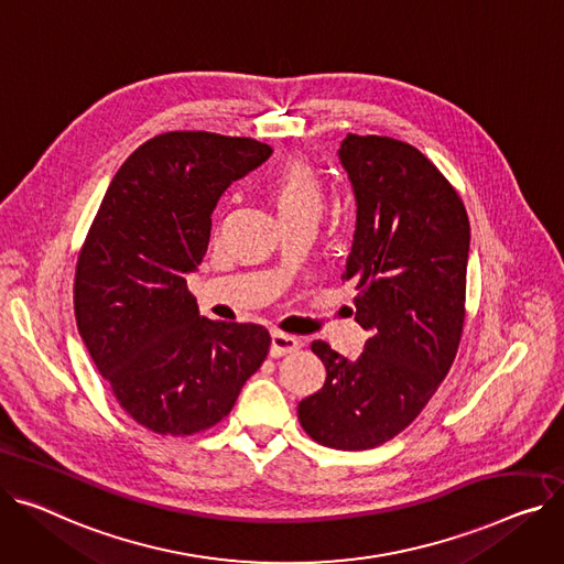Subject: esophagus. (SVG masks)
Segmentation results:
<instances>
[{"label": "esophagus", "instance_id": "esophagus-1", "mask_svg": "<svg viewBox=\"0 0 564 564\" xmlns=\"http://www.w3.org/2000/svg\"><path fill=\"white\" fill-rule=\"evenodd\" d=\"M299 347H302V340H299L296 335H290V333H283V330H274L272 333V349L270 354L276 358V356H285V354H292L296 351Z\"/></svg>", "mask_w": 564, "mask_h": 564}]
</instances>
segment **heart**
I'll use <instances>...</instances> for the list:
<instances>
[{
  "label": "heart",
  "mask_w": 564,
  "mask_h": 564,
  "mask_svg": "<svg viewBox=\"0 0 564 564\" xmlns=\"http://www.w3.org/2000/svg\"><path fill=\"white\" fill-rule=\"evenodd\" d=\"M270 195L279 217L311 215L317 217L324 204L322 183L317 174L302 161L285 163L270 183Z\"/></svg>",
  "instance_id": "b5f03b06"
}]
</instances>
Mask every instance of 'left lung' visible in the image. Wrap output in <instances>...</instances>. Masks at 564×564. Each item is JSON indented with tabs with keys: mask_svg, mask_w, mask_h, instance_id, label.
Listing matches in <instances>:
<instances>
[{
	"mask_svg": "<svg viewBox=\"0 0 564 564\" xmlns=\"http://www.w3.org/2000/svg\"><path fill=\"white\" fill-rule=\"evenodd\" d=\"M337 156L356 197L343 281L358 290L356 322L369 337L356 360L313 343L326 381L296 412L315 442L362 452L415 420L456 358L469 219L452 183L408 142L349 133Z\"/></svg>",
	"mask_w": 564,
	"mask_h": 564,
	"instance_id": "left-lung-1",
	"label": "left lung"
}]
</instances>
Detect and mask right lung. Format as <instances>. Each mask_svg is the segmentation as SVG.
Segmentation results:
<instances>
[{
  "label": "right lung",
  "instance_id": "1",
  "mask_svg": "<svg viewBox=\"0 0 564 564\" xmlns=\"http://www.w3.org/2000/svg\"><path fill=\"white\" fill-rule=\"evenodd\" d=\"M270 154L251 138L170 131L140 144L104 195L77 262L74 315L112 394L149 431L215 426L268 358V328L202 317L187 274L204 260L221 193Z\"/></svg>",
  "mask_w": 564,
  "mask_h": 564
}]
</instances>
